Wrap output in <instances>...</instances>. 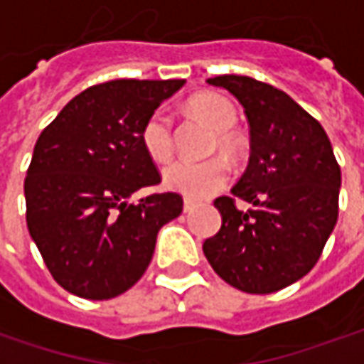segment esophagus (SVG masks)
<instances>
[{
	"instance_id": "34e87169",
	"label": "esophagus",
	"mask_w": 364,
	"mask_h": 364,
	"mask_svg": "<svg viewBox=\"0 0 364 364\" xmlns=\"http://www.w3.org/2000/svg\"><path fill=\"white\" fill-rule=\"evenodd\" d=\"M196 208H198L196 201H191V199H185V201H183V212L185 213H191Z\"/></svg>"
}]
</instances>
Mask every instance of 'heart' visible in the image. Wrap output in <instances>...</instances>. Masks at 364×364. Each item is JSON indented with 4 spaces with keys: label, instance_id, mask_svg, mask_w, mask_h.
Returning a JSON list of instances; mask_svg holds the SVG:
<instances>
[{
    "label": "heart",
    "instance_id": "heart-1",
    "mask_svg": "<svg viewBox=\"0 0 364 364\" xmlns=\"http://www.w3.org/2000/svg\"><path fill=\"white\" fill-rule=\"evenodd\" d=\"M187 109L203 122H208L218 132V144L226 151L236 149V136L230 132L234 128L238 114L236 107L222 95L203 93L196 95L187 103ZM140 142L146 154L156 163H165L173 154V122L163 107L154 109L144 119L140 128ZM230 177V163L222 156H213L208 161H189L179 159L165 166L163 181L168 189L181 193L185 198H210L218 189H222Z\"/></svg>",
    "mask_w": 364,
    "mask_h": 364
}]
</instances>
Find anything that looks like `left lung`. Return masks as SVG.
Listing matches in <instances>:
<instances>
[{
  "instance_id": "8db88e82",
  "label": "left lung",
  "mask_w": 364,
  "mask_h": 364,
  "mask_svg": "<svg viewBox=\"0 0 364 364\" xmlns=\"http://www.w3.org/2000/svg\"><path fill=\"white\" fill-rule=\"evenodd\" d=\"M245 107L250 159L232 196L213 201L222 228L203 255L228 285L246 293H275L318 262L338 220L340 166L320 122L281 89L242 75L208 79Z\"/></svg>"
}]
</instances>
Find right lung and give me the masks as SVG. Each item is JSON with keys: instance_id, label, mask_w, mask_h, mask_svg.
<instances>
[{"instance_id": "add662e5", "label": "right lung", "mask_w": 364, "mask_h": 364, "mask_svg": "<svg viewBox=\"0 0 364 364\" xmlns=\"http://www.w3.org/2000/svg\"><path fill=\"white\" fill-rule=\"evenodd\" d=\"M183 79H118L81 91L38 136L24 181L26 222L55 281L85 299L128 291L156 234L183 212L179 193L130 196L161 183L140 128Z\"/></svg>"}]
</instances>
